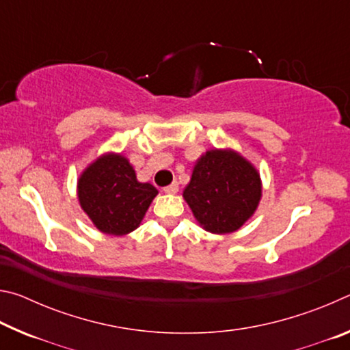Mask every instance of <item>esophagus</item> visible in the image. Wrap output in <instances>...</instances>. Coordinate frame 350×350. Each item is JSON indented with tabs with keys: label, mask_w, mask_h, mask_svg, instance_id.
<instances>
[{
	"label": "esophagus",
	"mask_w": 350,
	"mask_h": 350,
	"mask_svg": "<svg viewBox=\"0 0 350 350\" xmlns=\"http://www.w3.org/2000/svg\"><path fill=\"white\" fill-rule=\"evenodd\" d=\"M163 191H165V193H168V194H176L177 191H179V183H177V182H173V183H171V185L165 187V188H163Z\"/></svg>",
	"instance_id": "obj_1"
}]
</instances>
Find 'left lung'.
Segmentation results:
<instances>
[{
  "mask_svg": "<svg viewBox=\"0 0 350 350\" xmlns=\"http://www.w3.org/2000/svg\"><path fill=\"white\" fill-rule=\"evenodd\" d=\"M260 194L258 170L233 150L202 154L183 189V199L200 227L215 234L239 230L256 211Z\"/></svg>",
  "mask_w": 350,
  "mask_h": 350,
  "instance_id": "left-lung-1",
  "label": "left lung"
}]
</instances>
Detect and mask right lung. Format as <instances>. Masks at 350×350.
<instances>
[{
  "mask_svg": "<svg viewBox=\"0 0 350 350\" xmlns=\"http://www.w3.org/2000/svg\"><path fill=\"white\" fill-rule=\"evenodd\" d=\"M157 193L151 183L137 180L125 156L114 152L94 161L77 182L83 211L100 232L112 236L134 232Z\"/></svg>",
  "mask_w": 350,
  "mask_h": 350,
  "instance_id": "obj_1",
  "label": "right lung"
}]
</instances>
